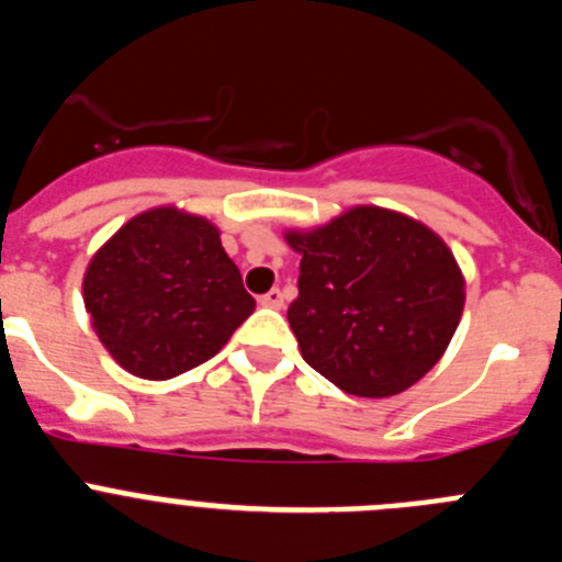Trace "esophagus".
Instances as JSON below:
<instances>
[{
  "mask_svg": "<svg viewBox=\"0 0 562 562\" xmlns=\"http://www.w3.org/2000/svg\"><path fill=\"white\" fill-rule=\"evenodd\" d=\"M261 304L270 306V310H284V292L270 290L267 295H261Z\"/></svg>",
  "mask_w": 562,
  "mask_h": 562,
  "instance_id": "obj_1",
  "label": "esophagus"
}]
</instances>
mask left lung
<instances>
[{
  "label": "left lung",
  "instance_id": "8db88e82",
  "mask_svg": "<svg viewBox=\"0 0 562 562\" xmlns=\"http://www.w3.org/2000/svg\"><path fill=\"white\" fill-rule=\"evenodd\" d=\"M284 238L301 256L286 317L304 360L337 389L369 400L402 394L448 351L464 312V272L428 225L355 205Z\"/></svg>",
  "mask_w": 562,
  "mask_h": 562
}]
</instances>
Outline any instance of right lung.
Wrapping results in <instances>:
<instances>
[{"label":"right lung","instance_id":"add662e5","mask_svg":"<svg viewBox=\"0 0 562 562\" xmlns=\"http://www.w3.org/2000/svg\"><path fill=\"white\" fill-rule=\"evenodd\" d=\"M83 306L103 349L128 374L171 380L220 355L256 310L220 227L157 205L89 258Z\"/></svg>","mask_w":562,"mask_h":562}]
</instances>
